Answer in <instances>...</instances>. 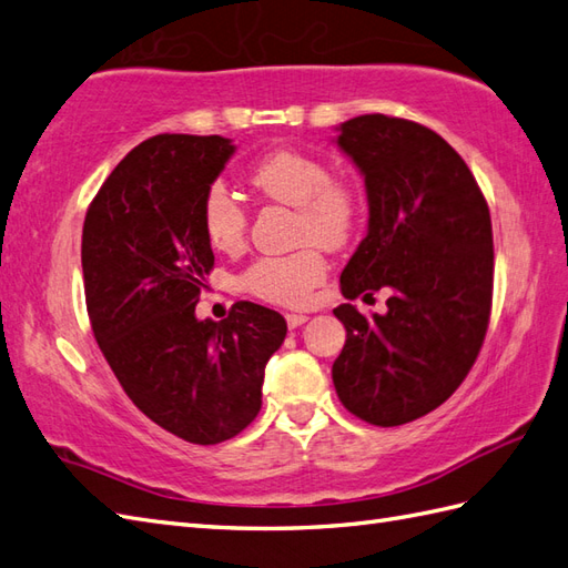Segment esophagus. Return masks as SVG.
Returning <instances> with one entry per match:
<instances>
[{"mask_svg": "<svg viewBox=\"0 0 568 568\" xmlns=\"http://www.w3.org/2000/svg\"><path fill=\"white\" fill-rule=\"evenodd\" d=\"M310 320L307 314H295V312H290V314H285V322H287V326L290 328H297V326H302Z\"/></svg>", "mask_w": 568, "mask_h": 568, "instance_id": "obj_1", "label": "esophagus"}]
</instances>
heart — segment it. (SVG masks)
<instances>
[{
	"mask_svg": "<svg viewBox=\"0 0 568 568\" xmlns=\"http://www.w3.org/2000/svg\"><path fill=\"white\" fill-rule=\"evenodd\" d=\"M248 183L273 203L295 207V234L300 244L341 248L351 242L363 213V195L346 179H332L324 160L300 150H275L254 164ZM201 220L207 242L222 254L244 244L246 210L236 197L215 183L210 186ZM326 261L316 246L281 258H258L242 275L246 293L273 305L295 307L307 302L312 290L324 281Z\"/></svg>",
	"mask_w": 568,
	"mask_h": 568,
	"instance_id": "1",
	"label": "heart"
}]
</instances>
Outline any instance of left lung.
<instances>
[{"mask_svg": "<svg viewBox=\"0 0 568 568\" xmlns=\"http://www.w3.org/2000/svg\"><path fill=\"white\" fill-rule=\"evenodd\" d=\"M336 144L365 179V240L341 273L346 300L389 290L387 312L334 314L346 346L332 377L341 404L373 426L438 408L477 361L491 316L494 234L481 189L430 128L382 113L341 123Z\"/></svg>", "mask_w": 568, "mask_h": 568, "instance_id": "obj_1", "label": "left lung"}]
</instances>
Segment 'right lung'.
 <instances>
[{
  "mask_svg": "<svg viewBox=\"0 0 568 568\" xmlns=\"http://www.w3.org/2000/svg\"><path fill=\"white\" fill-rule=\"evenodd\" d=\"M234 154L220 135L140 142L91 201L82 232L84 295L103 358L140 412L195 445L234 438L256 418L266 363L287 324L236 302L195 320L213 271L203 230L207 189Z\"/></svg>",
  "mask_w": 568,
  "mask_h": 568,
  "instance_id": "obj_1",
  "label": "right lung"
}]
</instances>
